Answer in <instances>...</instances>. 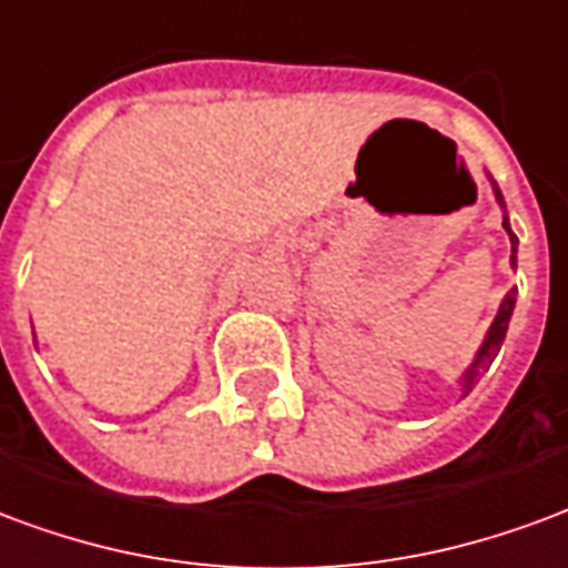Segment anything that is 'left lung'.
I'll return each mask as SVG.
<instances>
[{
    "instance_id": "1",
    "label": "left lung",
    "mask_w": 568,
    "mask_h": 568,
    "mask_svg": "<svg viewBox=\"0 0 568 568\" xmlns=\"http://www.w3.org/2000/svg\"><path fill=\"white\" fill-rule=\"evenodd\" d=\"M494 193L496 199H499V205H503V193H499V187L494 184ZM505 233H508V239H511V266H515V251H517V235L511 233V226H508V217L503 221ZM515 293L517 290H508L505 293L503 305H499V314H496V321L490 324V329H487V338H484V345L478 347V354H475V359H471V366L466 369V375H463V396L471 390V384H475V378L481 375V369L490 363V359L499 354V347H503L505 342V333H508V321H511V312H515Z\"/></svg>"
}]
</instances>
